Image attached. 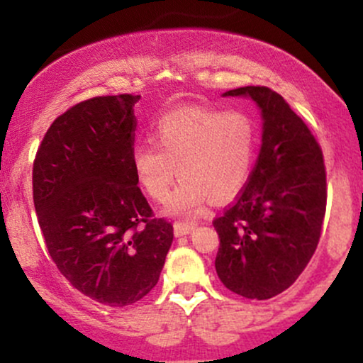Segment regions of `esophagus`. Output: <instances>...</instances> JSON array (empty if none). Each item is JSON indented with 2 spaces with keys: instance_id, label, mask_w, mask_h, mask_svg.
Masks as SVG:
<instances>
[{
  "instance_id": "obj_1",
  "label": "esophagus",
  "mask_w": 363,
  "mask_h": 363,
  "mask_svg": "<svg viewBox=\"0 0 363 363\" xmlns=\"http://www.w3.org/2000/svg\"><path fill=\"white\" fill-rule=\"evenodd\" d=\"M194 228H196V223H193V222H176L174 223V234H176L177 237L187 235V234H191Z\"/></svg>"
}]
</instances>
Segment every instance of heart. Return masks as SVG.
Returning a JSON list of instances; mask_svg holds the SVG:
<instances>
[{"label": "heart", "instance_id": "1", "mask_svg": "<svg viewBox=\"0 0 363 363\" xmlns=\"http://www.w3.org/2000/svg\"><path fill=\"white\" fill-rule=\"evenodd\" d=\"M155 145L133 152L138 184L155 201L167 199L181 176L167 210L193 215L208 198L227 201L244 189L256 164L259 128L245 111L187 107L169 112L153 129Z\"/></svg>", "mask_w": 363, "mask_h": 363}]
</instances>
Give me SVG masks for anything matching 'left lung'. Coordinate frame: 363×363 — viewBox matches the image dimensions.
Returning <instances> with one entry per match:
<instances>
[{
    "instance_id": "8db88e82",
    "label": "left lung",
    "mask_w": 363,
    "mask_h": 363,
    "mask_svg": "<svg viewBox=\"0 0 363 363\" xmlns=\"http://www.w3.org/2000/svg\"><path fill=\"white\" fill-rule=\"evenodd\" d=\"M262 112V143L251 177L213 220L215 268L228 290L266 301L294 285L314 256L326 215L323 150L285 99L268 86H242Z\"/></svg>"
}]
</instances>
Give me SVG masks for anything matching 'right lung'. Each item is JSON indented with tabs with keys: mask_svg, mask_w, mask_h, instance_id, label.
<instances>
[{
	"mask_svg": "<svg viewBox=\"0 0 363 363\" xmlns=\"http://www.w3.org/2000/svg\"><path fill=\"white\" fill-rule=\"evenodd\" d=\"M138 101L121 94L74 104L54 119L32 169L49 256L74 289L111 307L138 302L157 285L174 239L133 170Z\"/></svg>",
	"mask_w": 363,
	"mask_h": 363,
	"instance_id": "right-lung-1",
	"label": "right lung"
}]
</instances>
